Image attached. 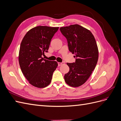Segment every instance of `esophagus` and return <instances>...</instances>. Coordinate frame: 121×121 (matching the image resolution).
I'll return each mask as SVG.
<instances>
[{"instance_id": "obj_1", "label": "esophagus", "mask_w": 121, "mask_h": 121, "mask_svg": "<svg viewBox=\"0 0 121 121\" xmlns=\"http://www.w3.org/2000/svg\"><path fill=\"white\" fill-rule=\"evenodd\" d=\"M63 64H64V62H62V63H58V66H60V65H63Z\"/></svg>"}]
</instances>
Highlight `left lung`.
I'll list each match as a JSON object with an SVG mask.
<instances>
[{"mask_svg":"<svg viewBox=\"0 0 121 121\" xmlns=\"http://www.w3.org/2000/svg\"><path fill=\"white\" fill-rule=\"evenodd\" d=\"M60 31L67 39L69 50L76 57L75 63H67L69 70L65 75V82L71 87H77L86 82L96 67L97 43L92 33L79 25L61 27Z\"/></svg>","mask_w":121,"mask_h":121,"instance_id":"8db88e82","label":"left lung"}]
</instances>
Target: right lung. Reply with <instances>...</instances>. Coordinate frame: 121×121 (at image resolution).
Masks as SVG:
<instances>
[{
    "instance_id": "1",
    "label": "right lung",
    "mask_w": 121,
    "mask_h": 121,
    "mask_svg": "<svg viewBox=\"0 0 121 121\" xmlns=\"http://www.w3.org/2000/svg\"><path fill=\"white\" fill-rule=\"evenodd\" d=\"M59 27L39 26L31 29L21 42L19 61L23 75L30 84L42 88L52 81L58 64L42 57L47 52L54 34Z\"/></svg>"
}]
</instances>
